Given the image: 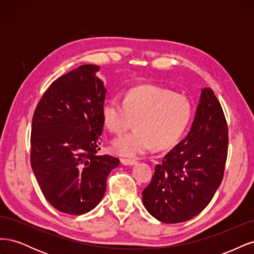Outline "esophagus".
Segmentation results:
<instances>
[{"label":"esophagus","mask_w":254,"mask_h":254,"mask_svg":"<svg viewBox=\"0 0 254 254\" xmlns=\"http://www.w3.org/2000/svg\"><path fill=\"white\" fill-rule=\"evenodd\" d=\"M121 163L124 164V165H134V164H136V160L135 159L122 158L121 159Z\"/></svg>","instance_id":"obj_1"}]
</instances>
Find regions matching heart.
I'll return each mask as SVG.
<instances>
[{
    "label": "heart",
    "instance_id": "heart-1",
    "mask_svg": "<svg viewBox=\"0 0 254 254\" xmlns=\"http://www.w3.org/2000/svg\"><path fill=\"white\" fill-rule=\"evenodd\" d=\"M193 114L190 99L157 86H137L125 92L123 99L113 95L103 108L105 126L114 134L134 130L112 142L113 152L139 157L150 151L168 149L179 142Z\"/></svg>",
    "mask_w": 254,
    "mask_h": 254
}]
</instances>
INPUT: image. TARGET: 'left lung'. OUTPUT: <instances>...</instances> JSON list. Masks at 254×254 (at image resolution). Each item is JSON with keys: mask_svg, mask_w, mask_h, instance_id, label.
Masks as SVG:
<instances>
[{"mask_svg": "<svg viewBox=\"0 0 254 254\" xmlns=\"http://www.w3.org/2000/svg\"><path fill=\"white\" fill-rule=\"evenodd\" d=\"M228 125L212 89L201 91L190 131L156 165L142 191L144 206L164 224L194 218L220 186L228 156Z\"/></svg>", "mask_w": 254, "mask_h": 254, "instance_id": "1", "label": "left lung"}]
</instances>
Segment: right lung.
Wrapping results in <instances>:
<instances>
[{"mask_svg": "<svg viewBox=\"0 0 254 254\" xmlns=\"http://www.w3.org/2000/svg\"><path fill=\"white\" fill-rule=\"evenodd\" d=\"M99 67L83 64L53 81L34 112L30 164L44 197L56 210L81 215L99 203L120 160L97 156L106 89Z\"/></svg>", "mask_w": 254, "mask_h": 254, "instance_id": "obj_1", "label": "right lung"}]
</instances>
